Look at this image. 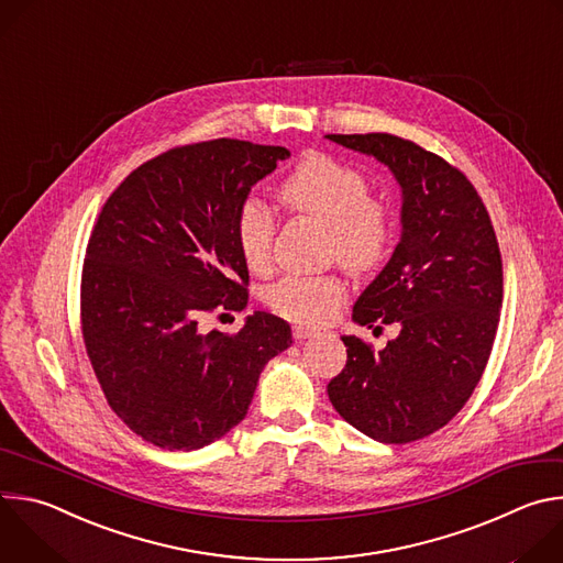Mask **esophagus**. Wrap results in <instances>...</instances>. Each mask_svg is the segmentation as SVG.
<instances>
[{"label": "esophagus", "mask_w": 563, "mask_h": 563, "mask_svg": "<svg viewBox=\"0 0 563 563\" xmlns=\"http://www.w3.org/2000/svg\"><path fill=\"white\" fill-rule=\"evenodd\" d=\"M291 332H294V339H296V341H302V339L313 336V330L302 328V325H294V328H291Z\"/></svg>", "instance_id": "obj_1"}]
</instances>
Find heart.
<instances>
[{
  "label": "heart",
  "instance_id": "obj_1",
  "mask_svg": "<svg viewBox=\"0 0 563 563\" xmlns=\"http://www.w3.org/2000/svg\"><path fill=\"white\" fill-rule=\"evenodd\" d=\"M280 198L296 211L330 227V258L354 274L376 269L391 252L396 220L391 207L372 196L367 176L332 155L313 153L285 178ZM276 222L269 207L245 196L233 213V235L240 256L252 272L272 263ZM267 305L296 323H320L345 298V285L332 274H287L267 287Z\"/></svg>",
  "mask_w": 563,
  "mask_h": 563
}]
</instances>
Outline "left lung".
Segmentation results:
<instances>
[{"instance_id":"left-lung-1","label":"left lung","mask_w":563,"mask_h":563,"mask_svg":"<svg viewBox=\"0 0 563 563\" xmlns=\"http://www.w3.org/2000/svg\"><path fill=\"white\" fill-rule=\"evenodd\" d=\"M387 165L404 191V233L354 305L358 325L400 328L385 350L341 336L347 363L328 385L336 412L380 443H412L467 404L499 325L504 267L490 213L463 172L391 133L325 135Z\"/></svg>"}]
</instances>
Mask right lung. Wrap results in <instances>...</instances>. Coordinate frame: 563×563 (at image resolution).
I'll return each mask as SVG.
<instances>
[{
    "label": "right lung",
    "mask_w": 563,
    "mask_h": 563,
    "mask_svg": "<svg viewBox=\"0 0 563 563\" xmlns=\"http://www.w3.org/2000/svg\"><path fill=\"white\" fill-rule=\"evenodd\" d=\"M289 157L218 137L159 153L104 202L79 285L82 339L111 410L163 450H198L245 419L269 358L291 345L283 318L254 311L235 334L202 313L247 305L233 213Z\"/></svg>",
    "instance_id": "add662e5"
}]
</instances>
